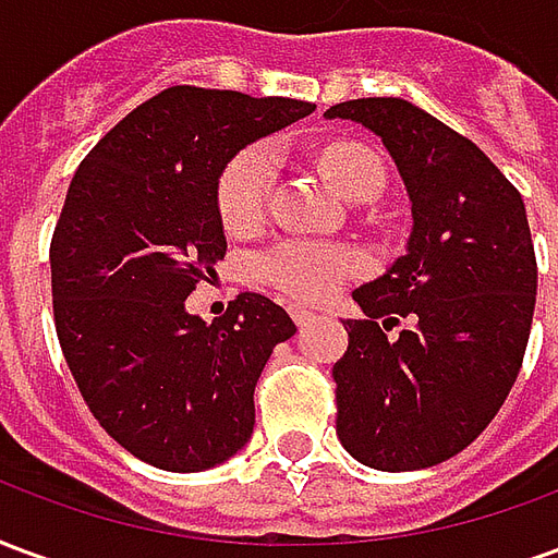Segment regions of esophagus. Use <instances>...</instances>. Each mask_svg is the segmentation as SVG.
<instances>
[{"instance_id":"esophagus-1","label":"esophagus","mask_w":558,"mask_h":558,"mask_svg":"<svg viewBox=\"0 0 558 558\" xmlns=\"http://www.w3.org/2000/svg\"><path fill=\"white\" fill-rule=\"evenodd\" d=\"M290 316L295 326H311L316 316L314 311H307V307H302V304H290Z\"/></svg>"}]
</instances>
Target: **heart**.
Instances as JSON below:
<instances>
[{
    "instance_id": "1",
    "label": "heart",
    "mask_w": 558,
    "mask_h": 558,
    "mask_svg": "<svg viewBox=\"0 0 558 558\" xmlns=\"http://www.w3.org/2000/svg\"><path fill=\"white\" fill-rule=\"evenodd\" d=\"M326 179L352 203H367L383 194L386 167L371 148L359 143H335L319 155ZM278 175V155L266 143L242 148L218 179V215L235 235L254 232L266 218L268 194ZM362 259L326 242H283L263 256V275L287 295L323 302L359 275Z\"/></svg>"
}]
</instances>
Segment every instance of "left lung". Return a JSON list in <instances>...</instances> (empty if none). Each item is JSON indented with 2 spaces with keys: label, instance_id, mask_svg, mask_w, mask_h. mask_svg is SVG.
<instances>
[{
  "label": "left lung",
  "instance_id": "8db88e82",
  "mask_svg": "<svg viewBox=\"0 0 558 558\" xmlns=\"http://www.w3.org/2000/svg\"><path fill=\"white\" fill-rule=\"evenodd\" d=\"M383 140L412 203L407 254L352 299L335 364L338 436L359 463L412 472L463 451L514 386L538 266L520 191L472 140L403 98L335 104ZM410 318L398 336L387 331Z\"/></svg>",
  "mask_w": 558,
  "mask_h": 558
}]
</instances>
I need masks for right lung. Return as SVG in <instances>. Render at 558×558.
<instances>
[{"mask_svg": "<svg viewBox=\"0 0 558 558\" xmlns=\"http://www.w3.org/2000/svg\"><path fill=\"white\" fill-rule=\"evenodd\" d=\"M295 98L172 86L83 158L50 242L59 347L89 412L167 472L223 463L254 433V388L295 335L242 292L215 323L184 299L227 254L218 179L244 146L314 113Z\"/></svg>", "mask_w": 558, "mask_h": 558, "instance_id": "1", "label": "right lung"}]
</instances>
